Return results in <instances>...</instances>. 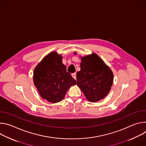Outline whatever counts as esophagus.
<instances>
[{"label":"esophagus","mask_w":146,"mask_h":146,"mask_svg":"<svg viewBox=\"0 0 146 146\" xmlns=\"http://www.w3.org/2000/svg\"><path fill=\"white\" fill-rule=\"evenodd\" d=\"M72 77H73L74 79H76V73H72Z\"/></svg>","instance_id":"esophagus-1"}]
</instances>
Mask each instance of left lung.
<instances>
[{"label":"left lung","instance_id":"1","mask_svg":"<svg viewBox=\"0 0 146 146\" xmlns=\"http://www.w3.org/2000/svg\"><path fill=\"white\" fill-rule=\"evenodd\" d=\"M80 68L76 74L77 85L87 99L94 102L103 99L113 84L111 70L95 53L82 57Z\"/></svg>","mask_w":146,"mask_h":146}]
</instances>
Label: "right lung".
Segmentation results:
<instances>
[{"label": "right lung", "mask_w": 146, "mask_h": 146, "mask_svg": "<svg viewBox=\"0 0 146 146\" xmlns=\"http://www.w3.org/2000/svg\"><path fill=\"white\" fill-rule=\"evenodd\" d=\"M33 82L40 95L51 103L61 101L76 81L62 63V56L56 52L46 56L34 69Z\"/></svg>", "instance_id": "1"}]
</instances>
